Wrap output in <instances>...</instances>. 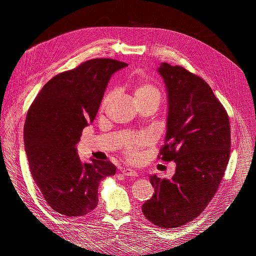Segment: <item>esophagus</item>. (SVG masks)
<instances>
[{
    "instance_id": "1",
    "label": "esophagus",
    "mask_w": 256,
    "mask_h": 256,
    "mask_svg": "<svg viewBox=\"0 0 256 256\" xmlns=\"http://www.w3.org/2000/svg\"><path fill=\"white\" fill-rule=\"evenodd\" d=\"M122 173L125 176H130V177H136L138 176V173L134 171V170H131V168H124Z\"/></svg>"
}]
</instances>
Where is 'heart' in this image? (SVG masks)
<instances>
[{"label": "heart", "instance_id": "obj_1", "mask_svg": "<svg viewBox=\"0 0 256 256\" xmlns=\"http://www.w3.org/2000/svg\"><path fill=\"white\" fill-rule=\"evenodd\" d=\"M134 94L136 102H146V100H152V99H157L160 102V98H161L160 90L150 83H138V85H136V88L134 90ZM112 96H113V92H110V94L104 98L102 102V108H104L106 104L110 102ZM146 141H147L146 136H140L134 138L132 140L128 143L127 154L131 160H136L138 158V148H140V146L144 145Z\"/></svg>", "mask_w": 256, "mask_h": 256}]
</instances>
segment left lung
Masks as SVG:
<instances>
[{
  "instance_id": "obj_1",
  "label": "left lung",
  "mask_w": 256,
  "mask_h": 256,
  "mask_svg": "<svg viewBox=\"0 0 256 256\" xmlns=\"http://www.w3.org/2000/svg\"><path fill=\"white\" fill-rule=\"evenodd\" d=\"M166 97V134L159 158L174 161L171 180L150 176L152 196L142 205L147 220L162 228L196 219L210 202L230 159L226 111L210 86L182 66L161 63Z\"/></svg>"
}]
</instances>
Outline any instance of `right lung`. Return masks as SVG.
I'll use <instances>...</instances> for the list:
<instances>
[{"instance_id":"add662e5","label":"right lung","mask_w":256,"mask_h":256,"mask_svg":"<svg viewBox=\"0 0 256 256\" xmlns=\"http://www.w3.org/2000/svg\"><path fill=\"white\" fill-rule=\"evenodd\" d=\"M126 66L111 58L84 62L53 76L30 106L24 148L33 180L54 212L80 216L94 210L100 182L116 172L111 161L83 164L76 144L94 122L111 76Z\"/></svg>"}]
</instances>
